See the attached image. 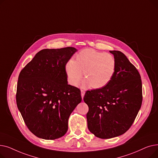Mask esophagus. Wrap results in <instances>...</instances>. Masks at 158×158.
Masks as SVG:
<instances>
[{
  "label": "esophagus",
  "instance_id": "obj_1",
  "mask_svg": "<svg viewBox=\"0 0 158 158\" xmlns=\"http://www.w3.org/2000/svg\"><path fill=\"white\" fill-rule=\"evenodd\" d=\"M81 97H82V98L83 99V97H84V95L85 94V92L84 90H81Z\"/></svg>",
  "mask_w": 158,
  "mask_h": 158
}]
</instances>
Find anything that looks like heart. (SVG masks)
<instances>
[{"label": "heart", "instance_id": "obj_1", "mask_svg": "<svg viewBox=\"0 0 158 158\" xmlns=\"http://www.w3.org/2000/svg\"><path fill=\"white\" fill-rule=\"evenodd\" d=\"M117 63L114 57L109 53L98 52L92 48L81 51L76 56V61L70 60L65 65V72L70 84L76 85L84 76L81 87L94 88L105 86L113 78Z\"/></svg>", "mask_w": 158, "mask_h": 158}]
</instances>
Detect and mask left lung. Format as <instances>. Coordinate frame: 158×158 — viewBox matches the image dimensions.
Listing matches in <instances>:
<instances>
[{"mask_svg":"<svg viewBox=\"0 0 158 158\" xmlns=\"http://www.w3.org/2000/svg\"><path fill=\"white\" fill-rule=\"evenodd\" d=\"M117 67L105 86L87 91L84 101L89 107L88 128L95 136L109 139L120 136L133 123L142 103L140 75L122 52L110 51Z\"/></svg>","mask_w":158,"mask_h":158,"instance_id":"8db88e82","label":"left lung"}]
</instances>
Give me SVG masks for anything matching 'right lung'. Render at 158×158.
Masks as SVG:
<instances>
[{
    "label": "right lung",
    "instance_id": "add662e5",
    "mask_svg": "<svg viewBox=\"0 0 158 158\" xmlns=\"http://www.w3.org/2000/svg\"><path fill=\"white\" fill-rule=\"evenodd\" d=\"M74 47L43 49L21 70L16 101L25 123L38 138L55 139L68 130L70 114L82 98L68 84L65 65Z\"/></svg>",
    "mask_w": 158,
    "mask_h": 158
}]
</instances>
